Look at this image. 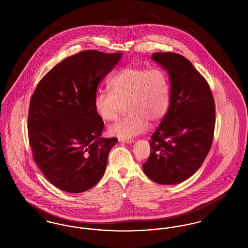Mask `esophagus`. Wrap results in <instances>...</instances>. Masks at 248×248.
I'll return each mask as SVG.
<instances>
[{
	"label": "esophagus",
	"mask_w": 248,
	"mask_h": 248,
	"mask_svg": "<svg viewBox=\"0 0 248 248\" xmlns=\"http://www.w3.org/2000/svg\"><path fill=\"white\" fill-rule=\"evenodd\" d=\"M119 142L126 143V144H131V143L134 142V140H121V139H119Z\"/></svg>",
	"instance_id": "1"
}]
</instances>
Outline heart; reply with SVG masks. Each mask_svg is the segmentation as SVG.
Returning <instances> with one entry per match:
<instances>
[{
	"instance_id": "1",
	"label": "heart",
	"mask_w": 248,
	"mask_h": 248,
	"mask_svg": "<svg viewBox=\"0 0 248 248\" xmlns=\"http://www.w3.org/2000/svg\"><path fill=\"white\" fill-rule=\"evenodd\" d=\"M110 86L111 91L101 90L94 95L96 114L104 121H113L126 103L129 112L108 126L110 136L132 139L148 129L149 122H160L169 109V79L161 68L126 67L113 77Z\"/></svg>"
}]
</instances>
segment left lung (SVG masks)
I'll list each match as a JSON object with an SVG mask.
<instances>
[{"mask_svg": "<svg viewBox=\"0 0 248 248\" xmlns=\"http://www.w3.org/2000/svg\"><path fill=\"white\" fill-rule=\"evenodd\" d=\"M152 59L169 75L170 106L151 138V154L142 168L154 182L175 185L191 177L210 151L215 102L208 83L186 58L154 53Z\"/></svg>", "mask_w": 248, "mask_h": 248, "instance_id": "left-lung-1", "label": "left lung"}]
</instances>
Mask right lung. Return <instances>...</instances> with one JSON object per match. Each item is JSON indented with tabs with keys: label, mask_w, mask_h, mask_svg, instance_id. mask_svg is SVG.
<instances>
[{
	"label": "right lung",
	"mask_w": 248,
	"mask_h": 248,
	"mask_svg": "<svg viewBox=\"0 0 248 248\" xmlns=\"http://www.w3.org/2000/svg\"><path fill=\"white\" fill-rule=\"evenodd\" d=\"M122 53L86 50L62 60L31 95L28 134L32 156L54 186L70 193L93 188L103 177L116 138H101L104 122L94 110L98 84Z\"/></svg>",
	"instance_id": "obj_1"
}]
</instances>
